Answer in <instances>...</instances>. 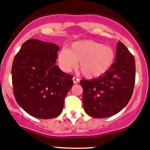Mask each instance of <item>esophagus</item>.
<instances>
[{
  "label": "esophagus",
  "instance_id": "1",
  "mask_svg": "<svg viewBox=\"0 0 150 150\" xmlns=\"http://www.w3.org/2000/svg\"><path fill=\"white\" fill-rule=\"evenodd\" d=\"M72 80H73V83H74V84H76V83H78V82H79V79H78V78H75V77H74V78H72Z\"/></svg>",
  "mask_w": 150,
  "mask_h": 150
}]
</instances>
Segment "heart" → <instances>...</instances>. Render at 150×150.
Wrapping results in <instances>:
<instances>
[{"mask_svg":"<svg viewBox=\"0 0 150 150\" xmlns=\"http://www.w3.org/2000/svg\"><path fill=\"white\" fill-rule=\"evenodd\" d=\"M57 62L61 70L70 72L79 64V70L88 79L102 76L112 67L114 51L110 47L92 40L75 42L70 48L64 47L57 54Z\"/></svg>","mask_w":150,"mask_h":150,"instance_id":"1","label":"heart"}]
</instances>
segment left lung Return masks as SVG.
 <instances>
[{
	"instance_id": "left-lung-1",
	"label": "left lung",
	"mask_w": 150,
	"mask_h": 150,
	"mask_svg": "<svg viewBox=\"0 0 150 150\" xmlns=\"http://www.w3.org/2000/svg\"><path fill=\"white\" fill-rule=\"evenodd\" d=\"M116 60L109 70L96 79L80 81L85 111L93 118H107L121 111L132 98L135 83V60L119 42Z\"/></svg>"
}]
</instances>
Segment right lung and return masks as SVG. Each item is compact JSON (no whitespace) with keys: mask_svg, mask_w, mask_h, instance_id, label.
Wrapping results in <instances>:
<instances>
[{"mask_svg":"<svg viewBox=\"0 0 150 150\" xmlns=\"http://www.w3.org/2000/svg\"><path fill=\"white\" fill-rule=\"evenodd\" d=\"M59 49L53 43L29 39L22 45L13 62L16 100L26 113L38 119L59 116L73 85L72 75L55 64Z\"/></svg>","mask_w":150,"mask_h":150,"instance_id":"right-lung-1","label":"right lung"}]
</instances>
